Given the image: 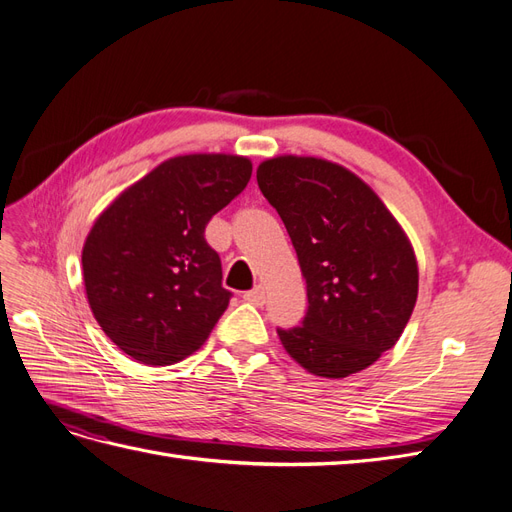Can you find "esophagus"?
Returning <instances> with one entry per match:
<instances>
[{
	"instance_id": "esophagus-1",
	"label": "esophagus",
	"mask_w": 512,
	"mask_h": 512,
	"mask_svg": "<svg viewBox=\"0 0 512 512\" xmlns=\"http://www.w3.org/2000/svg\"><path fill=\"white\" fill-rule=\"evenodd\" d=\"M243 299H245L247 303H252V305H265L267 292H265V288H262V286H256V288H252V290L243 292Z\"/></svg>"
}]
</instances>
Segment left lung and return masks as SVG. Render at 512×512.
<instances>
[{"mask_svg": "<svg viewBox=\"0 0 512 512\" xmlns=\"http://www.w3.org/2000/svg\"><path fill=\"white\" fill-rule=\"evenodd\" d=\"M307 284L299 327L277 329L286 352L322 378H346L404 333L418 294L416 258L391 211L344 166L282 156L258 166Z\"/></svg>", "mask_w": 512, "mask_h": 512, "instance_id": "left-lung-1", "label": "left lung"}]
</instances>
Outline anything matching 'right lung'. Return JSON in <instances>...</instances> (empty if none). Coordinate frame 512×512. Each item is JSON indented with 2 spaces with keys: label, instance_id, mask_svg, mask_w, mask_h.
<instances>
[{
  "label": "right lung",
  "instance_id": "right-lung-1",
  "mask_svg": "<svg viewBox=\"0 0 512 512\" xmlns=\"http://www.w3.org/2000/svg\"><path fill=\"white\" fill-rule=\"evenodd\" d=\"M250 177L247 158L179 156L96 220L83 247L87 299L102 331L134 361H183L226 312L232 292L222 288V262L205 228Z\"/></svg>",
  "mask_w": 512,
  "mask_h": 512
}]
</instances>
